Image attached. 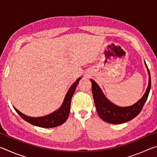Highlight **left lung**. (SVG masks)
<instances>
[{
	"instance_id": "8db88e82",
	"label": "left lung",
	"mask_w": 157,
	"mask_h": 157,
	"mask_svg": "<svg viewBox=\"0 0 157 157\" xmlns=\"http://www.w3.org/2000/svg\"><path fill=\"white\" fill-rule=\"evenodd\" d=\"M144 62L149 75L147 88L144 95L139 101H137L135 104L128 106V107H119L110 102L106 98L102 89L100 88L94 79H91L92 94L94 96L95 105L98 116L100 117L101 119L111 124H122L131 121L132 119L139 115L147 99L151 88L150 73L147 64L145 62Z\"/></svg>"
}]
</instances>
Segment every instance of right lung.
Returning <instances> with one entry per match:
<instances>
[{"label": "right lung", "mask_w": 157, "mask_h": 157, "mask_svg": "<svg viewBox=\"0 0 157 157\" xmlns=\"http://www.w3.org/2000/svg\"><path fill=\"white\" fill-rule=\"evenodd\" d=\"M80 79H82V78H79L71 85L61 107L57 110L48 114V115L41 117H30L22 113L17 108L14 107V109L19 114L21 118L24 119L25 121L28 122L29 123L33 124V125L44 127V128H52V127L59 126L64 123L67 120L69 113H70L71 99H72L73 95Z\"/></svg>", "instance_id": "obj_1"}]
</instances>
